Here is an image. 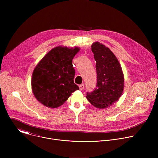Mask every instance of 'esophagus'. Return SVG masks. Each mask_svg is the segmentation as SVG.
I'll return each instance as SVG.
<instances>
[{
    "mask_svg": "<svg viewBox=\"0 0 158 158\" xmlns=\"http://www.w3.org/2000/svg\"><path fill=\"white\" fill-rule=\"evenodd\" d=\"M79 89H80V90H83L84 88V84H80V85H79Z\"/></svg>",
    "mask_w": 158,
    "mask_h": 158,
    "instance_id": "1",
    "label": "esophagus"
}]
</instances>
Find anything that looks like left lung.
Here are the masks:
<instances>
[{
    "mask_svg": "<svg viewBox=\"0 0 158 158\" xmlns=\"http://www.w3.org/2000/svg\"><path fill=\"white\" fill-rule=\"evenodd\" d=\"M96 61L97 85L92 93H87L86 98L94 107L104 109L114 104L121 96L124 78L121 66L115 55L99 42L91 46Z\"/></svg>",
    "mask_w": 158,
    "mask_h": 158,
    "instance_id": "8db88e82",
    "label": "left lung"
}]
</instances>
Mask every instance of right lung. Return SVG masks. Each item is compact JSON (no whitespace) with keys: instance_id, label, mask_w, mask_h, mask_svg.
<instances>
[{"instance_id":"add662e5","label":"right lung","mask_w":158,"mask_h":158,"mask_svg":"<svg viewBox=\"0 0 158 158\" xmlns=\"http://www.w3.org/2000/svg\"><path fill=\"white\" fill-rule=\"evenodd\" d=\"M80 48L57 46L46 54L32 76V91L38 101L50 108L62 105L79 88L74 82L73 59Z\"/></svg>"}]
</instances>
